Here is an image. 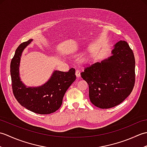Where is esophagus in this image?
Returning <instances> with one entry per match:
<instances>
[{
	"label": "esophagus",
	"mask_w": 147,
	"mask_h": 147,
	"mask_svg": "<svg viewBox=\"0 0 147 147\" xmlns=\"http://www.w3.org/2000/svg\"><path fill=\"white\" fill-rule=\"evenodd\" d=\"M75 74H76V77H77V78H80V76H81L80 71H78V70H76V73H75Z\"/></svg>",
	"instance_id": "34e87169"
}]
</instances>
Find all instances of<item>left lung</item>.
I'll use <instances>...</instances> for the list:
<instances>
[{"mask_svg": "<svg viewBox=\"0 0 147 147\" xmlns=\"http://www.w3.org/2000/svg\"><path fill=\"white\" fill-rule=\"evenodd\" d=\"M111 54L81 73L89 86L90 101L101 109L120 104L131 93L135 85V56L127 43L121 40L115 43Z\"/></svg>", "mask_w": 147, "mask_h": 147, "instance_id": "8db88e82", "label": "left lung"}]
</instances>
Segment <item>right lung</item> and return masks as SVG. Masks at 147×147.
Listing matches in <instances>:
<instances>
[{
	"instance_id": "add662e5",
	"label": "right lung",
	"mask_w": 147,
	"mask_h": 147,
	"mask_svg": "<svg viewBox=\"0 0 147 147\" xmlns=\"http://www.w3.org/2000/svg\"><path fill=\"white\" fill-rule=\"evenodd\" d=\"M32 41L30 39L19 45L11 61L12 92L18 102L28 110L40 114H51L60 108L65 93L75 81V69L71 68L68 72L55 70L43 85L27 87L21 80L20 65L22 53Z\"/></svg>"
}]
</instances>
